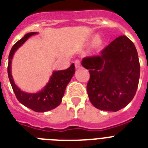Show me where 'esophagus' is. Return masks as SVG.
I'll return each mask as SVG.
<instances>
[{
	"label": "esophagus",
	"instance_id": "obj_1",
	"mask_svg": "<svg viewBox=\"0 0 148 148\" xmlns=\"http://www.w3.org/2000/svg\"><path fill=\"white\" fill-rule=\"evenodd\" d=\"M74 64H75V67L76 68H79L81 67V62H80V60L79 59H76L74 60Z\"/></svg>",
	"mask_w": 148,
	"mask_h": 148
}]
</instances>
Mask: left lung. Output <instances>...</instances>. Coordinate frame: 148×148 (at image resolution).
I'll use <instances>...</instances> for the list:
<instances>
[{
  "label": "left lung",
  "mask_w": 148,
  "mask_h": 148,
  "mask_svg": "<svg viewBox=\"0 0 148 148\" xmlns=\"http://www.w3.org/2000/svg\"><path fill=\"white\" fill-rule=\"evenodd\" d=\"M81 64L89 70L87 91L95 108L117 111L132 101L139 83L140 63L135 46L126 36L113 40L100 55L83 58Z\"/></svg>",
  "instance_id": "8db88e82"
}]
</instances>
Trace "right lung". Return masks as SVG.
Here are the masks:
<instances>
[{"instance_id": "add662e5", "label": "right lung", "mask_w": 148, "mask_h": 148, "mask_svg": "<svg viewBox=\"0 0 148 148\" xmlns=\"http://www.w3.org/2000/svg\"><path fill=\"white\" fill-rule=\"evenodd\" d=\"M35 34V32L27 34L24 35V38L18 40L13 46L9 53L8 74L13 90L20 103L36 112H45L60 105L67 84L69 83L75 72V67L74 64H72L71 67H68L67 69L53 71V75L50 79L48 84L40 92L36 94H27L20 90L14 82L12 75L10 73L11 60L14 53L17 51V48L21 47L28 39V38Z\"/></svg>"}]
</instances>
